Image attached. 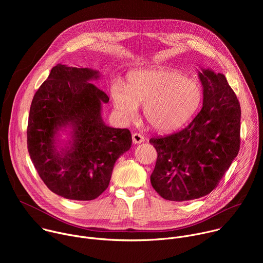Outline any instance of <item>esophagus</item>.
I'll use <instances>...</instances> for the list:
<instances>
[{
    "mask_svg": "<svg viewBox=\"0 0 263 263\" xmlns=\"http://www.w3.org/2000/svg\"><path fill=\"white\" fill-rule=\"evenodd\" d=\"M144 139H145V138H144L141 134H139V133H134V134L132 135V140H133V143H134V144H139V143L143 142Z\"/></svg>",
    "mask_w": 263,
    "mask_h": 263,
    "instance_id": "1",
    "label": "esophagus"
}]
</instances>
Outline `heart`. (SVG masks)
Here are the masks:
<instances>
[{
  "instance_id": "obj_1",
  "label": "heart",
  "mask_w": 263,
  "mask_h": 263,
  "mask_svg": "<svg viewBox=\"0 0 263 263\" xmlns=\"http://www.w3.org/2000/svg\"><path fill=\"white\" fill-rule=\"evenodd\" d=\"M111 97L123 122H134L138 107H143L149 126L159 132H172L195 115L203 92L197 81L180 71L141 68L129 72L127 85L121 80L114 81Z\"/></svg>"
}]
</instances>
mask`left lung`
<instances>
[{"label": "left lung", "instance_id": "left-lung-1", "mask_svg": "<svg viewBox=\"0 0 263 263\" xmlns=\"http://www.w3.org/2000/svg\"><path fill=\"white\" fill-rule=\"evenodd\" d=\"M203 107L180 132L149 139L158 157L151 175L165 200L183 202L210 194L240 146V105L223 73L200 66Z\"/></svg>", "mask_w": 263, "mask_h": 263}]
</instances>
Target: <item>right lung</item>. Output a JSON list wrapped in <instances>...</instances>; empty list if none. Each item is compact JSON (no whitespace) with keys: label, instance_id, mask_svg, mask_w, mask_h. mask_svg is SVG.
<instances>
[{"label":"right lung","instance_id":"add662e5","mask_svg":"<svg viewBox=\"0 0 263 263\" xmlns=\"http://www.w3.org/2000/svg\"><path fill=\"white\" fill-rule=\"evenodd\" d=\"M100 77L97 69L57 64L30 107L31 160L49 190L68 200L90 201L103 194L117 160L132 144L128 129L103 121L109 98L90 82Z\"/></svg>","mask_w":263,"mask_h":263}]
</instances>
